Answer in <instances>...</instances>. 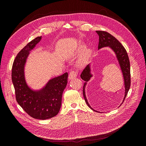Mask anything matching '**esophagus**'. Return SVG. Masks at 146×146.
I'll return each instance as SVG.
<instances>
[{
    "label": "esophagus",
    "mask_w": 146,
    "mask_h": 146,
    "mask_svg": "<svg viewBox=\"0 0 146 146\" xmlns=\"http://www.w3.org/2000/svg\"><path fill=\"white\" fill-rule=\"evenodd\" d=\"M77 76V72L76 70H71L69 74V80H72V79L76 78Z\"/></svg>",
    "instance_id": "1"
}]
</instances>
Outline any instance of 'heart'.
<instances>
[{
	"label": "heart",
	"instance_id": "heart-1",
	"mask_svg": "<svg viewBox=\"0 0 146 146\" xmlns=\"http://www.w3.org/2000/svg\"><path fill=\"white\" fill-rule=\"evenodd\" d=\"M83 46H81L80 47H79L78 48V52H80L83 50ZM90 54H91V51L90 50L88 49V50H86L83 52V54L82 55V61H85L86 60L87 58H89V56H90Z\"/></svg>",
	"mask_w": 146,
	"mask_h": 146
}]
</instances>
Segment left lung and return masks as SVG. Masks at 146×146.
<instances>
[{
    "mask_svg": "<svg viewBox=\"0 0 146 146\" xmlns=\"http://www.w3.org/2000/svg\"><path fill=\"white\" fill-rule=\"evenodd\" d=\"M96 33L98 34L99 36V45L98 48H100L108 46L110 48H112V50L115 52L117 58L119 61V64L121 68L122 72L123 74V79H124V83H125V96L123 98V100L122 103L124 101L126 96L127 95L128 92L129 91L130 85H131V77H130V61L128 56L127 52L122 44L117 39L114 37L113 35L110 34L109 33L105 32V31H96ZM81 78L85 82H88L90 80V78L92 77V75L90 73V64L87 65L86 67L84 68L83 71L80 75ZM86 83H84V86L83 88V94L84 96V99L85 100L86 104L90 108L92 109L90 105L88 104L85 92V87ZM122 103L121 104H122ZM94 111H96V110H93Z\"/></svg>",
    "mask_w": 146,
    "mask_h": 146,
    "instance_id": "1",
    "label": "left lung"
}]
</instances>
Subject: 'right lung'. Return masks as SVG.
Wrapping results in <instances>:
<instances>
[{
	"mask_svg": "<svg viewBox=\"0 0 146 146\" xmlns=\"http://www.w3.org/2000/svg\"><path fill=\"white\" fill-rule=\"evenodd\" d=\"M41 39V36L35 38L17 54L12 66L11 78L18 104L30 116L45 120L55 116L60 111L68 74L51 79L40 91H33L27 86L24 77L26 59Z\"/></svg>",
	"mask_w": 146,
	"mask_h": 146,
	"instance_id": "obj_1",
	"label": "right lung"
}]
</instances>
